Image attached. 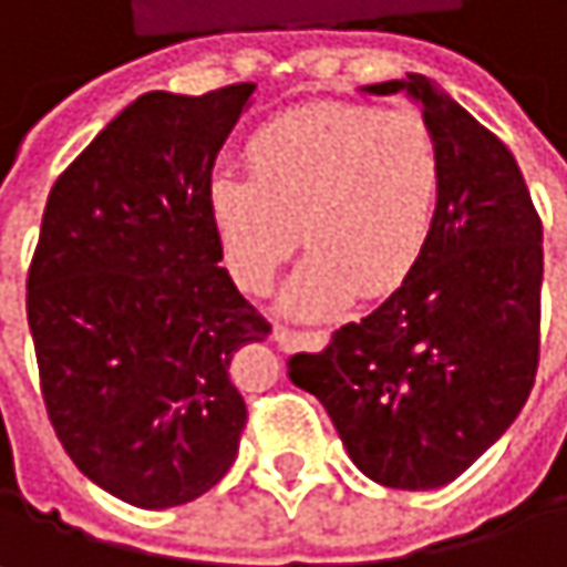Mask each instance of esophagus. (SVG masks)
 <instances>
[{"label":"esophagus","mask_w":567,"mask_h":567,"mask_svg":"<svg viewBox=\"0 0 567 567\" xmlns=\"http://www.w3.org/2000/svg\"><path fill=\"white\" fill-rule=\"evenodd\" d=\"M272 338H276V344L282 348V351H295L298 344H324L328 341V331H295V328H288V324H276L272 328Z\"/></svg>","instance_id":"34e87169"}]
</instances>
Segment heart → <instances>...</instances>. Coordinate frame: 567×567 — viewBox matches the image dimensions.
Returning a JSON list of instances; mask_svg holds the SVG:
<instances>
[{
  "label": "heart",
  "mask_w": 567,
  "mask_h": 567,
  "mask_svg": "<svg viewBox=\"0 0 567 567\" xmlns=\"http://www.w3.org/2000/svg\"><path fill=\"white\" fill-rule=\"evenodd\" d=\"M249 176L216 171L206 186L213 229L239 288L266 291L301 243L285 288L295 315H331L358 288L384 295L420 262L443 186V157L420 111L305 104L246 144Z\"/></svg>",
  "instance_id": "obj_1"
}]
</instances>
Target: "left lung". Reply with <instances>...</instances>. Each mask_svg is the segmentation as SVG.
Here are the masks:
<instances>
[{"instance_id": "obj_1", "label": "left lung", "mask_w": 567, "mask_h": 567, "mask_svg": "<svg viewBox=\"0 0 567 567\" xmlns=\"http://www.w3.org/2000/svg\"><path fill=\"white\" fill-rule=\"evenodd\" d=\"M406 91L436 134L443 186L430 243L394 295L295 354L354 466L391 489H436L466 473L518 416L538 371L542 219L509 147L430 78Z\"/></svg>"}]
</instances>
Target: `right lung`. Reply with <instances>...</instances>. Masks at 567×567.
<instances>
[{"mask_svg": "<svg viewBox=\"0 0 567 567\" xmlns=\"http://www.w3.org/2000/svg\"><path fill=\"white\" fill-rule=\"evenodd\" d=\"M252 91L141 94L45 203L25 285L45 410L74 466L141 509L229 473L249 416L229 368L272 331L219 266L206 206Z\"/></svg>", "mask_w": 567, "mask_h": 567, "instance_id": "obj_1", "label": "right lung"}]
</instances>
